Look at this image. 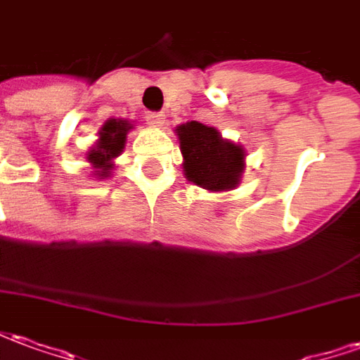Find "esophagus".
<instances>
[{
    "label": "esophagus",
    "instance_id": "esophagus-1",
    "mask_svg": "<svg viewBox=\"0 0 360 360\" xmlns=\"http://www.w3.org/2000/svg\"><path fill=\"white\" fill-rule=\"evenodd\" d=\"M146 121L152 127H162L165 123V113H162V111H148L146 113Z\"/></svg>",
    "mask_w": 360,
    "mask_h": 360
}]
</instances>
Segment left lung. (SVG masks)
Masks as SVG:
<instances>
[{
  "mask_svg": "<svg viewBox=\"0 0 360 360\" xmlns=\"http://www.w3.org/2000/svg\"><path fill=\"white\" fill-rule=\"evenodd\" d=\"M183 154V173L206 191H231L245 172V150L226 141L214 127L188 121L175 129Z\"/></svg>",
  "mask_w": 360,
  "mask_h": 360,
  "instance_id": "1",
  "label": "left lung"
}]
</instances>
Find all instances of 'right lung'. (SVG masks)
I'll return each instance as SVG.
<instances>
[{"label":"right lung","mask_w":360,"mask_h":360,"mask_svg":"<svg viewBox=\"0 0 360 360\" xmlns=\"http://www.w3.org/2000/svg\"><path fill=\"white\" fill-rule=\"evenodd\" d=\"M131 129L133 125L127 119H108L102 125L100 133H98V141L86 154V160L96 169L94 175L98 179L110 177L113 160L125 148L127 133Z\"/></svg>","instance_id":"obj_1"}]
</instances>
